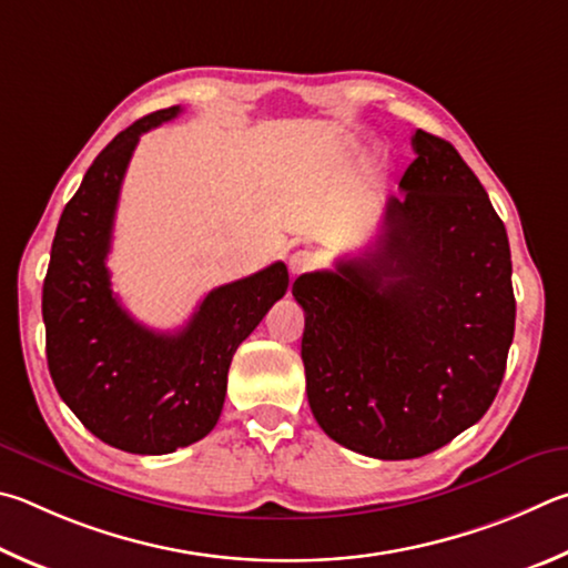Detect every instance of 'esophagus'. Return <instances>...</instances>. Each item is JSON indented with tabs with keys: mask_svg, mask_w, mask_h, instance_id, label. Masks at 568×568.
Instances as JSON below:
<instances>
[{
	"mask_svg": "<svg viewBox=\"0 0 568 568\" xmlns=\"http://www.w3.org/2000/svg\"><path fill=\"white\" fill-rule=\"evenodd\" d=\"M316 264H320V256H316L314 252H310V248H300V252H294L290 256V272L294 276H300L304 272H312Z\"/></svg>",
	"mask_w": 568,
	"mask_h": 568,
	"instance_id": "obj_1",
	"label": "esophagus"
}]
</instances>
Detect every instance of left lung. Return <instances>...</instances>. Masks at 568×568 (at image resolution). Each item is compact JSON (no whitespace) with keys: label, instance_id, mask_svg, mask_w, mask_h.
<instances>
[{"label":"left lung","instance_id":"8db88e82","mask_svg":"<svg viewBox=\"0 0 568 568\" xmlns=\"http://www.w3.org/2000/svg\"><path fill=\"white\" fill-rule=\"evenodd\" d=\"M414 162L362 256L292 286L306 396L326 436L384 462L449 444L489 409L514 339L511 252L476 174L416 129Z\"/></svg>","mask_w":568,"mask_h":568}]
</instances>
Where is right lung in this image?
<instances>
[{
  "label": "right lung",
  "instance_id": "obj_1",
  "mask_svg": "<svg viewBox=\"0 0 568 568\" xmlns=\"http://www.w3.org/2000/svg\"><path fill=\"white\" fill-rule=\"evenodd\" d=\"M182 109L146 114L87 169L59 219L42 290L47 364L64 404L97 439L129 454H172L214 429L232 356L290 286L282 262L216 286L182 329L134 322L112 292L106 254L139 136Z\"/></svg>",
  "mask_w": 568,
  "mask_h": 568
}]
</instances>
